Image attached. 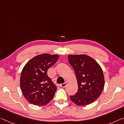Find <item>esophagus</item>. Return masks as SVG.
Returning a JSON list of instances; mask_svg holds the SVG:
<instances>
[{
	"mask_svg": "<svg viewBox=\"0 0 124 124\" xmlns=\"http://www.w3.org/2000/svg\"><path fill=\"white\" fill-rule=\"evenodd\" d=\"M67 82H65V83L61 84L60 85V87H61L62 88H65L67 86Z\"/></svg>",
	"mask_w": 124,
	"mask_h": 124,
	"instance_id": "obj_1",
	"label": "esophagus"
}]
</instances>
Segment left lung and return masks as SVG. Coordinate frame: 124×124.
<instances>
[{
	"instance_id": "left-lung-1",
	"label": "left lung",
	"mask_w": 124,
	"mask_h": 124,
	"mask_svg": "<svg viewBox=\"0 0 124 124\" xmlns=\"http://www.w3.org/2000/svg\"><path fill=\"white\" fill-rule=\"evenodd\" d=\"M68 60L75 72L78 91L70 95L71 101L81 106L90 104L101 95L104 87V77L99 64L85 54L69 55Z\"/></svg>"
}]
</instances>
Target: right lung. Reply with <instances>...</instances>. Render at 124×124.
<instances>
[{"mask_svg":"<svg viewBox=\"0 0 124 124\" xmlns=\"http://www.w3.org/2000/svg\"><path fill=\"white\" fill-rule=\"evenodd\" d=\"M57 54H39L25 64L20 77L23 96L31 104L44 105L52 101L57 87L47 75V70L57 61Z\"/></svg>","mask_w":124,"mask_h":124,"instance_id":"add662e5","label":"right lung"}]
</instances>
